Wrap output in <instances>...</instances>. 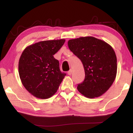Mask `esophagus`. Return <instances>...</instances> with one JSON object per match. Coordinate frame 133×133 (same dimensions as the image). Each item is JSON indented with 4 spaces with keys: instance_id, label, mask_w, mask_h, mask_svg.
Returning <instances> with one entry per match:
<instances>
[{
    "instance_id": "1",
    "label": "esophagus",
    "mask_w": 133,
    "mask_h": 133,
    "mask_svg": "<svg viewBox=\"0 0 133 133\" xmlns=\"http://www.w3.org/2000/svg\"><path fill=\"white\" fill-rule=\"evenodd\" d=\"M71 73H72V70H70L67 72V74H68L69 75H71Z\"/></svg>"
}]
</instances>
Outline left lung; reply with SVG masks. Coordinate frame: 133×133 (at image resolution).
I'll use <instances>...</instances> for the list:
<instances>
[{
    "mask_svg": "<svg viewBox=\"0 0 133 133\" xmlns=\"http://www.w3.org/2000/svg\"><path fill=\"white\" fill-rule=\"evenodd\" d=\"M68 46L82 61L85 71L83 82L77 90L87 98L102 96L111 87L117 74V57L112 47L91 36L68 41Z\"/></svg>",
    "mask_w": 133,
    "mask_h": 133,
    "instance_id": "8db88e82",
    "label": "left lung"
}]
</instances>
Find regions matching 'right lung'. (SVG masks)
I'll list each match as a JSON object with an SVG mask.
<instances>
[{
  "label": "right lung",
  "mask_w": 133,
  "mask_h": 133,
  "mask_svg": "<svg viewBox=\"0 0 133 133\" xmlns=\"http://www.w3.org/2000/svg\"><path fill=\"white\" fill-rule=\"evenodd\" d=\"M64 39L46 40L24 49L19 62V74L25 89L39 98L51 97L57 91L66 73L53 55L60 50Z\"/></svg>",
  "instance_id": "obj_1"
}]
</instances>
